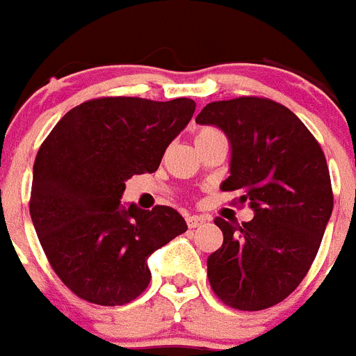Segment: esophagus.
Masks as SVG:
<instances>
[{
  "label": "esophagus",
  "mask_w": 356,
  "mask_h": 356,
  "mask_svg": "<svg viewBox=\"0 0 356 356\" xmlns=\"http://www.w3.org/2000/svg\"><path fill=\"white\" fill-rule=\"evenodd\" d=\"M186 220H187V226L191 227V229H195V227L202 226V224H206L207 218L204 217V215H189Z\"/></svg>",
  "instance_id": "esophagus-1"
}]
</instances>
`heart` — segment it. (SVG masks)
<instances>
[{
    "label": "heart",
    "mask_w": 356,
    "mask_h": 356,
    "mask_svg": "<svg viewBox=\"0 0 356 356\" xmlns=\"http://www.w3.org/2000/svg\"><path fill=\"white\" fill-rule=\"evenodd\" d=\"M215 136H222V134L218 132L217 129H211V127H204L196 132L195 141H200V139H207V138H215Z\"/></svg>",
    "instance_id": "b5f03b06"
}]
</instances>
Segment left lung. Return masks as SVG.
I'll return each mask as SVG.
<instances>
[{
    "label": "left lung",
    "mask_w": 356,
    "mask_h": 356,
    "mask_svg": "<svg viewBox=\"0 0 356 356\" xmlns=\"http://www.w3.org/2000/svg\"><path fill=\"white\" fill-rule=\"evenodd\" d=\"M196 123L215 124L232 145L222 191L241 193L255 217H217L222 246L207 257L213 292L238 311H263L296 291L316 257L332 213L331 176L314 136L296 113L263 97L209 102Z\"/></svg>",
    "instance_id": "1"
}]
</instances>
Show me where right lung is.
I'll list each match as a JSON object with an SVG mask.
<instances>
[{"mask_svg": "<svg viewBox=\"0 0 356 356\" xmlns=\"http://www.w3.org/2000/svg\"><path fill=\"white\" fill-rule=\"evenodd\" d=\"M195 108L187 97L92 99L65 113L40 147L31 218L55 274L82 300H136L150 283V254L187 229L172 207L119 202L129 178L158 170Z\"/></svg>", "mask_w": 356, "mask_h": 356, "instance_id": "1", "label": "right lung"}]
</instances>
